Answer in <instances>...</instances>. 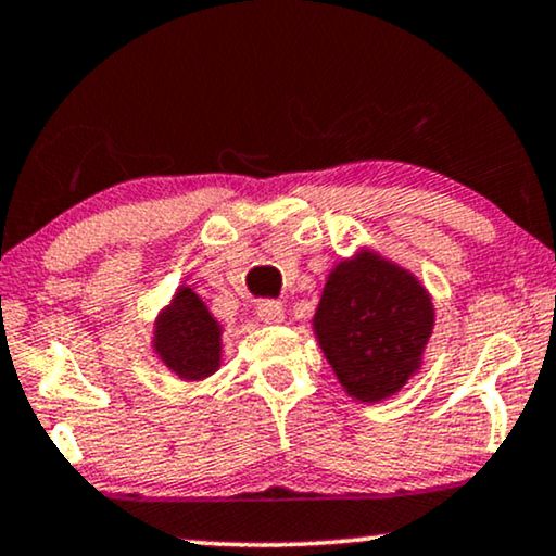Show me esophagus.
I'll list each match as a JSON object with an SVG mask.
<instances>
[{"instance_id": "obj_1", "label": "esophagus", "mask_w": 556, "mask_h": 556, "mask_svg": "<svg viewBox=\"0 0 556 556\" xmlns=\"http://www.w3.org/2000/svg\"><path fill=\"white\" fill-rule=\"evenodd\" d=\"M256 317L262 323H269V325H277L285 320V307L279 300H262L256 305Z\"/></svg>"}]
</instances>
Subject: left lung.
<instances>
[{"label":"left lung","mask_w":556,"mask_h":556,"mask_svg":"<svg viewBox=\"0 0 556 556\" xmlns=\"http://www.w3.org/2000/svg\"><path fill=\"white\" fill-rule=\"evenodd\" d=\"M432 315L417 279L364 251L330 274L315 332L348 394L379 402L402 389L419 366Z\"/></svg>","instance_id":"obj_1"}]
</instances>
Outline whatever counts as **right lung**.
Returning <instances> with one entry per match:
<instances>
[{"label": "right lung", "instance_id": "1", "mask_svg": "<svg viewBox=\"0 0 556 556\" xmlns=\"http://www.w3.org/2000/svg\"><path fill=\"white\" fill-rule=\"evenodd\" d=\"M157 353L180 379H205L218 368L220 330L195 292L182 287L157 323Z\"/></svg>", "mask_w": 556, "mask_h": 556}]
</instances>
